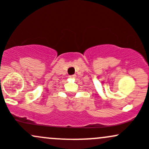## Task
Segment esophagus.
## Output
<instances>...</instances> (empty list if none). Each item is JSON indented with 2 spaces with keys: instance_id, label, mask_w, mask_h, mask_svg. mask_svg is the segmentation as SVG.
Masks as SVG:
<instances>
[{
  "instance_id": "obj_1",
  "label": "esophagus",
  "mask_w": 149,
  "mask_h": 149,
  "mask_svg": "<svg viewBox=\"0 0 149 149\" xmlns=\"http://www.w3.org/2000/svg\"><path fill=\"white\" fill-rule=\"evenodd\" d=\"M70 77H71V78H75V77H76V74L70 75Z\"/></svg>"
}]
</instances>
